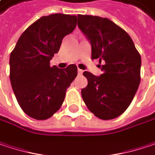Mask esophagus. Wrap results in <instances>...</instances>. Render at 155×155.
I'll return each mask as SVG.
<instances>
[{"instance_id": "1", "label": "esophagus", "mask_w": 155, "mask_h": 155, "mask_svg": "<svg viewBox=\"0 0 155 155\" xmlns=\"http://www.w3.org/2000/svg\"><path fill=\"white\" fill-rule=\"evenodd\" d=\"M83 72H84V71H83L82 70H80V69H78V75H82Z\"/></svg>"}]
</instances>
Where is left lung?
I'll return each instance as SVG.
<instances>
[{
    "instance_id": "obj_1",
    "label": "left lung",
    "mask_w": 155,
    "mask_h": 155,
    "mask_svg": "<svg viewBox=\"0 0 155 155\" xmlns=\"http://www.w3.org/2000/svg\"><path fill=\"white\" fill-rule=\"evenodd\" d=\"M78 25L91 44V59L103 62L101 76L83 73L88 81L81 91L84 102L98 119H115L127 109L138 90L140 55L130 35L111 20L78 15Z\"/></svg>"
}]
</instances>
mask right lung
<instances>
[{
	"mask_svg": "<svg viewBox=\"0 0 155 155\" xmlns=\"http://www.w3.org/2000/svg\"><path fill=\"white\" fill-rule=\"evenodd\" d=\"M77 26V16L52 14L35 21L18 39L9 58L12 88L21 110L29 117L47 120L58 112L78 68L51 67L63 38Z\"/></svg>",
	"mask_w": 155,
	"mask_h": 155,
	"instance_id": "obj_1",
	"label": "right lung"
}]
</instances>
